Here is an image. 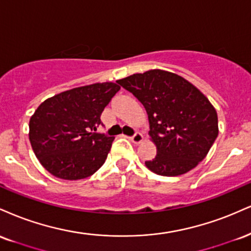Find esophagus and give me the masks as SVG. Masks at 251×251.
<instances>
[{"mask_svg": "<svg viewBox=\"0 0 251 251\" xmlns=\"http://www.w3.org/2000/svg\"><path fill=\"white\" fill-rule=\"evenodd\" d=\"M142 140H143V135L141 134V132H135V134L130 137L131 142H134V143H136V144L142 142Z\"/></svg>", "mask_w": 251, "mask_h": 251, "instance_id": "34e87169", "label": "esophagus"}]
</instances>
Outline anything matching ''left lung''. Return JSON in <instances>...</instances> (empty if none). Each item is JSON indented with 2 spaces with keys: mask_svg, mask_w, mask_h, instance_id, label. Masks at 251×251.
I'll use <instances>...</instances> for the list:
<instances>
[{
  "mask_svg": "<svg viewBox=\"0 0 251 251\" xmlns=\"http://www.w3.org/2000/svg\"><path fill=\"white\" fill-rule=\"evenodd\" d=\"M130 91L148 114L149 135L157 154L146 161L151 172L178 176L194 169L219 135L217 113L187 79L164 70H149L116 81Z\"/></svg>",
  "mask_w": 251,
  "mask_h": 251,
  "instance_id": "left-lung-1",
  "label": "left lung"
}]
</instances>
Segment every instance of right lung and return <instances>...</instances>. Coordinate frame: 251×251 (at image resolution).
<instances>
[{"instance_id": "1", "label": "right lung", "mask_w": 251, "mask_h": 251, "mask_svg": "<svg viewBox=\"0 0 251 251\" xmlns=\"http://www.w3.org/2000/svg\"><path fill=\"white\" fill-rule=\"evenodd\" d=\"M121 89L113 82L74 88L38 105L29 140L40 163L62 179L89 177L103 166L113 136L95 132L101 114Z\"/></svg>"}]
</instances>
